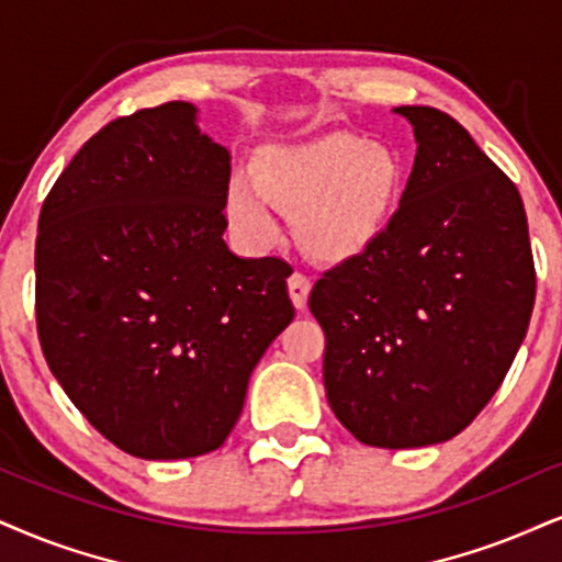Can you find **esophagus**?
<instances>
[{
	"mask_svg": "<svg viewBox=\"0 0 562 562\" xmlns=\"http://www.w3.org/2000/svg\"><path fill=\"white\" fill-rule=\"evenodd\" d=\"M310 289H313V281H310L304 273H292V276H289V296H292V302H294L296 310L307 307Z\"/></svg>",
	"mask_w": 562,
	"mask_h": 562,
	"instance_id": "1",
	"label": "esophagus"
}]
</instances>
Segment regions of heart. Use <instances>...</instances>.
I'll list each match as a JSON object with an SVG mask.
<instances>
[{"label": "heart", "instance_id": "1", "mask_svg": "<svg viewBox=\"0 0 562 562\" xmlns=\"http://www.w3.org/2000/svg\"><path fill=\"white\" fill-rule=\"evenodd\" d=\"M404 192V161L385 143L351 133L262 148L255 177L234 175L226 211L252 241L276 237V207L294 213L304 249L344 262L375 245Z\"/></svg>", "mask_w": 562, "mask_h": 562}]
</instances>
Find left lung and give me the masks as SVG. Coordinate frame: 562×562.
Listing matches in <instances>:
<instances>
[{"instance_id": "left-lung-1", "label": "left lung", "mask_w": 562, "mask_h": 562, "mask_svg": "<svg viewBox=\"0 0 562 562\" xmlns=\"http://www.w3.org/2000/svg\"><path fill=\"white\" fill-rule=\"evenodd\" d=\"M396 114L417 137L398 211L310 294L330 408L359 442L393 450L472 425L508 375L537 296L516 184L453 116Z\"/></svg>"}]
</instances>
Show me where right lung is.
Listing matches in <instances>:
<instances>
[{
	"mask_svg": "<svg viewBox=\"0 0 562 562\" xmlns=\"http://www.w3.org/2000/svg\"><path fill=\"white\" fill-rule=\"evenodd\" d=\"M169 101L101 127L44 200L36 325L52 375L137 459L224 446L255 364L294 321L281 258L224 241L232 156Z\"/></svg>",
	"mask_w": 562,
	"mask_h": 562,
	"instance_id": "add662e5",
	"label": "right lung"
}]
</instances>
